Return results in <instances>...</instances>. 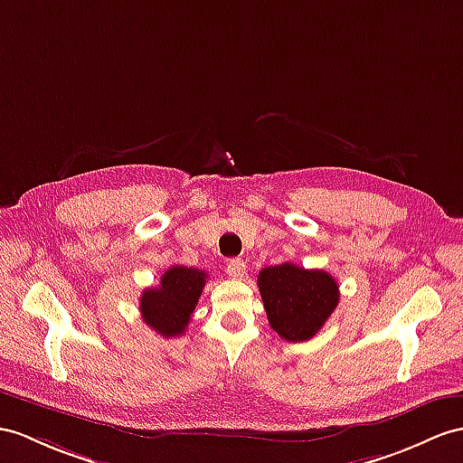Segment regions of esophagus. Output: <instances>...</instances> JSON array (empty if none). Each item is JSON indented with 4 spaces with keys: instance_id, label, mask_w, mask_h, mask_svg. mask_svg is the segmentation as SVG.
Wrapping results in <instances>:
<instances>
[{
    "instance_id": "34e87169",
    "label": "esophagus",
    "mask_w": 463,
    "mask_h": 463,
    "mask_svg": "<svg viewBox=\"0 0 463 463\" xmlns=\"http://www.w3.org/2000/svg\"><path fill=\"white\" fill-rule=\"evenodd\" d=\"M228 275L232 277V279H241L243 275H245V263H243V259H232V261L228 263Z\"/></svg>"
}]
</instances>
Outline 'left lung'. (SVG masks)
<instances>
[{
    "label": "left lung",
    "instance_id": "8db88e82",
    "mask_svg": "<svg viewBox=\"0 0 463 463\" xmlns=\"http://www.w3.org/2000/svg\"><path fill=\"white\" fill-rule=\"evenodd\" d=\"M257 285L270 328L287 342L317 335L340 300V287L330 273L295 263L265 267Z\"/></svg>",
    "mask_w": 463,
    "mask_h": 463
}]
</instances>
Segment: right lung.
I'll use <instances>...</instances> for the list:
<instances>
[{
  "instance_id": "1",
  "label": "right lung",
  "mask_w": 463,
  "mask_h": 463,
  "mask_svg": "<svg viewBox=\"0 0 463 463\" xmlns=\"http://www.w3.org/2000/svg\"><path fill=\"white\" fill-rule=\"evenodd\" d=\"M206 273L200 269L175 265L165 270L161 285L145 288L139 310L145 324L163 337L183 335L198 304Z\"/></svg>"
}]
</instances>
